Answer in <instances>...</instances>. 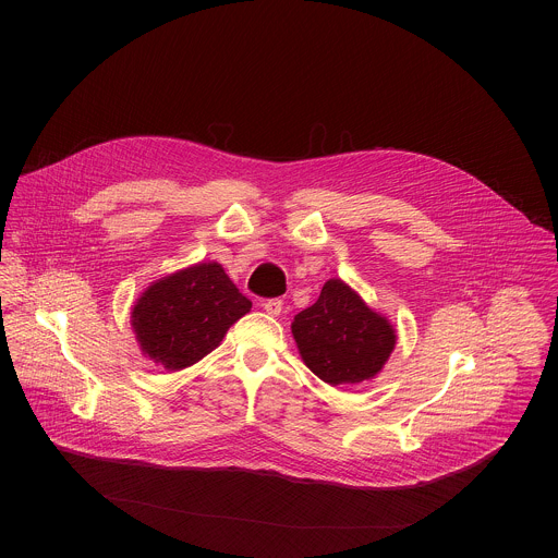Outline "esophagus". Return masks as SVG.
<instances>
[{
  "mask_svg": "<svg viewBox=\"0 0 558 558\" xmlns=\"http://www.w3.org/2000/svg\"><path fill=\"white\" fill-rule=\"evenodd\" d=\"M263 308L269 313V315H280L282 313V300L280 298H271V300H265L263 302Z\"/></svg>",
  "mask_w": 558,
  "mask_h": 558,
  "instance_id": "34e87169",
  "label": "esophagus"
}]
</instances>
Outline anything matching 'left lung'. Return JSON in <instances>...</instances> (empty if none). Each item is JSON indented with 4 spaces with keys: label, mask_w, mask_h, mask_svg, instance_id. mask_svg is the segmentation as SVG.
<instances>
[{
    "label": "left lung",
    "mask_w": 558,
    "mask_h": 558,
    "mask_svg": "<svg viewBox=\"0 0 558 558\" xmlns=\"http://www.w3.org/2000/svg\"><path fill=\"white\" fill-rule=\"evenodd\" d=\"M291 333L302 362L331 386L373 379L397 342L386 317L340 278L327 280L315 304L293 317Z\"/></svg>",
    "instance_id": "1"
}]
</instances>
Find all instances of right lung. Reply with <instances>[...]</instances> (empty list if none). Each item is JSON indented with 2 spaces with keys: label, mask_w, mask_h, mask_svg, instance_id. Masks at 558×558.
<instances>
[{
  "label": "right lung",
  "mask_w": 558,
  "mask_h": 558,
  "mask_svg": "<svg viewBox=\"0 0 558 558\" xmlns=\"http://www.w3.org/2000/svg\"><path fill=\"white\" fill-rule=\"evenodd\" d=\"M252 302L218 263H198L151 282L132 308V329L145 357L181 371L211 353Z\"/></svg>",
  "instance_id": "right-lung-1"
}]
</instances>
